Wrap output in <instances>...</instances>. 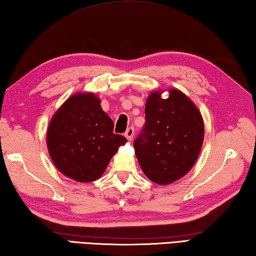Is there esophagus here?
I'll return each instance as SVG.
<instances>
[{
    "label": "esophagus",
    "mask_w": 256,
    "mask_h": 256,
    "mask_svg": "<svg viewBox=\"0 0 256 256\" xmlns=\"http://www.w3.org/2000/svg\"><path fill=\"white\" fill-rule=\"evenodd\" d=\"M124 135H125V138L128 140V141H132L133 136H134V128H128Z\"/></svg>",
    "instance_id": "obj_1"
}]
</instances>
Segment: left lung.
Segmentation results:
<instances>
[{
	"instance_id": "left-lung-1",
	"label": "left lung",
	"mask_w": 256,
	"mask_h": 256,
	"mask_svg": "<svg viewBox=\"0 0 256 256\" xmlns=\"http://www.w3.org/2000/svg\"><path fill=\"white\" fill-rule=\"evenodd\" d=\"M162 90L148 95L145 103V125L134 141V150L143 173L158 185L182 178L201 152L204 122L188 96L178 88Z\"/></svg>"
}]
</instances>
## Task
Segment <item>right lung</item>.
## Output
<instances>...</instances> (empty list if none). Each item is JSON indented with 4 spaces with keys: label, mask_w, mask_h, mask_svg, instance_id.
<instances>
[{
    "label": "right lung",
    "mask_w": 256,
    "mask_h": 256,
    "mask_svg": "<svg viewBox=\"0 0 256 256\" xmlns=\"http://www.w3.org/2000/svg\"><path fill=\"white\" fill-rule=\"evenodd\" d=\"M114 123L91 92L71 95L50 121L46 132L48 154L65 176L76 182L101 178L118 148L128 142L113 133Z\"/></svg>",
    "instance_id": "add662e5"
}]
</instances>
